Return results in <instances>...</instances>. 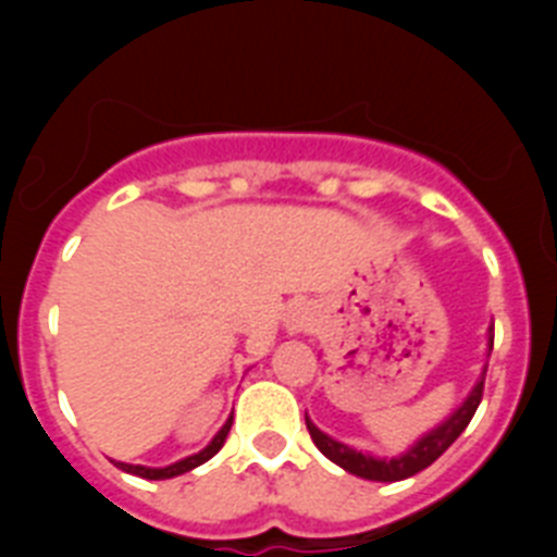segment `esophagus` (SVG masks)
I'll return each instance as SVG.
<instances>
[{"label": "esophagus", "mask_w": 557, "mask_h": 557, "mask_svg": "<svg viewBox=\"0 0 557 557\" xmlns=\"http://www.w3.org/2000/svg\"><path fill=\"white\" fill-rule=\"evenodd\" d=\"M287 329L293 334L298 332H309V329L314 326V309L309 307V304H295V307H289L287 312Z\"/></svg>", "instance_id": "34e87169"}]
</instances>
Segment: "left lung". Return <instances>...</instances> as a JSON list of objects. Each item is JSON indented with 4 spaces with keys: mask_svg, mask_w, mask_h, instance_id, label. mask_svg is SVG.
I'll return each instance as SVG.
<instances>
[{
    "mask_svg": "<svg viewBox=\"0 0 557 557\" xmlns=\"http://www.w3.org/2000/svg\"><path fill=\"white\" fill-rule=\"evenodd\" d=\"M488 346L494 348V329H491V334H488ZM485 371H488V366L482 368L480 382H476L474 391L469 393V398H466V401H462V405L457 407L449 418H446L444 424L435 426L432 432H426L424 437H418L416 444H412V449H407L405 455L391 457V460H387V457L362 455V451L351 449V446L339 444V441L329 437L326 432L318 430V426L309 421V416H307V430H309V435H312L314 446H318V449H321L329 460L337 462L339 469H346L348 474H357V476H362V480H376V482L407 480V476L418 474V471H424L426 466H432V462L444 455V451L455 444L457 437L462 435V430L469 426V421L474 418L476 407H480V401H482Z\"/></svg>",
    "mask_w": 557,
    "mask_h": 557,
    "instance_id": "1",
    "label": "left lung"
}]
</instances>
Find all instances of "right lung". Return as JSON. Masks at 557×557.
Masks as SVG:
<instances>
[{"mask_svg":"<svg viewBox=\"0 0 557 557\" xmlns=\"http://www.w3.org/2000/svg\"><path fill=\"white\" fill-rule=\"evenodd\" d=\"M231 424H234V418H228L223 424V430L214 435V441H211L209 446H206L203 451H198V455L186 457V460H178L172 462V466H166V469H147V466H131V462H116L122 471H127V474H136V476H145V480H170V476H178V474H186V471L198 469V466H203L206 460H211V457L218 455L220 449H223L225 437H228V430Z\"/></svg>","mask_w":557,"mask_h":557,"instance_id":"1","label":"right lung"}]
</instances>
